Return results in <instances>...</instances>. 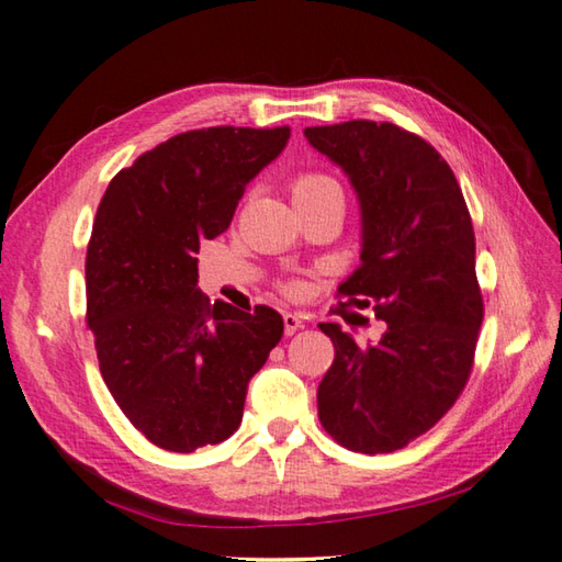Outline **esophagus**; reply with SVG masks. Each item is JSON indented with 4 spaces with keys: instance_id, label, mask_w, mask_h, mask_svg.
<instances>
[{
    "instance_id": "esophagus-1",
    "label": "esophagus",
    "mask_w": 562,
    "mask_h": 562,
    "mask_svg": "<svg viewBox=\"0 0 562 562\" xmlns=\"http://www.w3.org/2000/svg\"><path fill=\"white\" fill-rule=\"evenodd\" d=\"M301 328H303V321L299 313H283V333H286V336H293V333Z\"/></svg>"
}]
</instances>
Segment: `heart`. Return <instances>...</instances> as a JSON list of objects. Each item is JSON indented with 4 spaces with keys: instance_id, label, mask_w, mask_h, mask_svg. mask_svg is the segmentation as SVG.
<instances>
[{
    "instance_id": "heart-1",
    "label": "heart",
    "mask_w": 562,
    "mask_h": 562,
    "mask_svg": "<svg viewBox=\"0 0 562 562\" xmlns=\"http://www.w3.org/2000/svg\"><path fill=\"white\" fill-rule=\"evenodd\" d=\"M289 192H291L293 204L301 210V206L306 204L326 200V196H333V194H340V184L333 180L330 175L321 170H299L289 177ZM279 289L283 296L301 299L303 293H306V283L301 279H283L279 283Z\"/></svg>"
}]
</instances>
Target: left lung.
Instances as JSON below:
<instances>
[{
    "instance_id": "8db88e82",
    "label": "left lung",
    "mask_w": 562,
    "mask_h": 562,
    "mask_svg": "<svg viewBox=\"0 0 562 562\" xmlns=\"http://www.w3.org/2000/svg\"><path fill=\"white\" fill-rule=\"evenodd\" d=\"M306 137L348 172L362 210V263L338 296L385 323L366 348L321 323L336 358L318 385V419L340 447L390 454L454 407L474 368L484 321L474 224L451 167L417 133L348 121Z\"/></svg>"
}]
</instances>
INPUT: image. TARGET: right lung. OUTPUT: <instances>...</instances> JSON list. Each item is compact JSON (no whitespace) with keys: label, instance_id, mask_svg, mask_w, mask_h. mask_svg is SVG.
<instances>
[{"label":"right lung","instance_id":"obj_1","mask_svg":"<svg viewBox=\"0 0 562 562\" xmlns=\"http://www.w3.org/2000/svg\"><path fill=\"white\" fill-rule=\"evenodd\" d=\"M281 127H202L143 153L98 204L86 251V321L117 407L155 447L220 445L241 425L246 385L281 340L269 306L244 313L196 289V254L232 224Z\"/></svg>","mask_w":562,"mask_h":562}]
</instances>
